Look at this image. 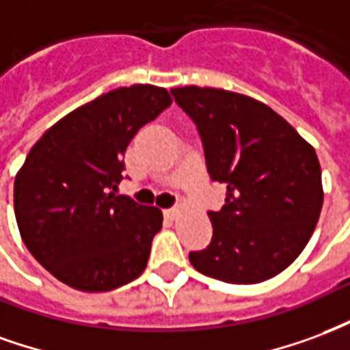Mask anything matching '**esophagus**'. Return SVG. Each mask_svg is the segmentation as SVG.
<instances>
[{"mask_svg": "<svg viewBox=\"0 0 350 350\" xmlns=\"http://www.w3.org/2000/svg\"><path fill=\"white\" fill-rule=\"evenodd\" d=\"M164 214L170 218V220H175L178 216V208H167V211H164Z\"/></svg>", "mask_w": 350, "mask_h": 350, "instance_id": "obj_1", "label": "esophagus"}]
</instances>
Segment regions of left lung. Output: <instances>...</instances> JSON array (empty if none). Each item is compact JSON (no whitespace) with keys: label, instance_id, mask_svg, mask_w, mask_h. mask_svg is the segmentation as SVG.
I'll list each match as a JSON object with an SVG mask.
<instances>
[{"label":"left lung","instance_id":"8db88e82","mask_svg":"<svg viewBox=\"0 0 350 350\" xmlns=\"http://www.w3.org/2000/svg\"><path fill=\"white\" fill-rule=\"evenodd\" d=\"M198 124L213 180L228 186L226 203L208 213L213 241L190 262L221 282L261 283L295 261L323 208L315 149L267 104L226 89H172Z\"/></svg>","mask_w":350,"mask_h":350}]
</instances>
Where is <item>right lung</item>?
I'll use <instances>...</instances> for the list:
<instances>
[{"instance_id": "add662e5", "label": "right lung", "mask_w": 350, "mask_h": 350, "mask_svg": "<svg viewBox=\"0 0 350 350\" xmlns=\"http://www.w3.org/2000/svg\"><path fill=\"white\" fill-rule=\"evenodd\" d=\"M172 96L136 83L67 113L33 145L14 178L20 237L52 276L85 293L136 280L147 267L162 211L116 196L124 150Z\"/></svg>"}]
</instances>
